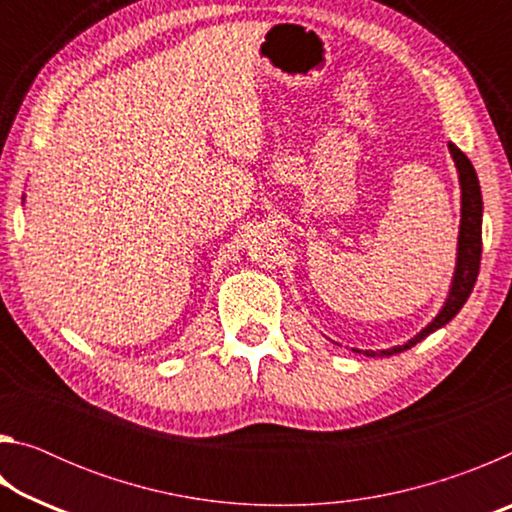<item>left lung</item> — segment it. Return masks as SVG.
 I'll list each match as a JSON object with an SVG mask.
<instances>
[{
  "label": "left lung",
  "mask_w": 512,
  "mask_h": 512,
  "mask_svg": "<svg viewBox=\"0 0 512 512\" xmlns=\"http://www.w3.org/2000/svg\"><path fill=\"white\" fill-rule=\"evenodd\" d=\"M449 153H452L456 171H458V185H461V225H458V244H456V266L452 275V284H449L447 298L443 307L436 316L431 318V323L424 325L413 339L404 341L402 345H393V348L386 350H354L361 352L366 357H393V354H400L404 350L413 348L415 343L427 339L429 334L436 332V329L445 327L449 320H452L458 311L470 298L474 289L476 275H479V264H481V223H483V198H481V185L479 178H476V171L472 162L467 160V155L458 149L456 144L449 142Z\"/></svg>",
  "instance_id": "left-lung-1"
}]
</instances>
